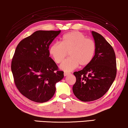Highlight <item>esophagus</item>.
Here are the masks:
<instances>
[{
	"instance_id": "34e87169",
	"label": "esophagus",
	"mask_w": 128,
	"mask_h": 128,
	"mask_svg": "<svg viewBox=\"0 0 128 128\" xmlns=\"http://www.w3.org/2000/svg\"><path fill=\"white\" fill-rule=\"evenodd\" d=\"M69 74H70L69 72H64V76H67L69 75Z\"/></svg>"
}]
</instances>
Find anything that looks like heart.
Segmentation results:
<instances>
[{
  "mask_svg": "<svg viewBox=\"0 0 128 128\" xmlns=\"http://www.w3.org/2000/svg\"><path fill=\"white\" fill-rule=\"evenodd\" d=\"M96 44L93 40L86 38L82 33L72 31L64 35L60 43L51 45L49 52L56 64L61 63L69 53L70 58L60 64V68L71 72L78 65L84 67L89 64L96 52Z\"/></svg>",
  "mask_w": 128,
  "mask_h": 128,
  "instance_id": "1",
  "label": "heart"
}]
</instances>
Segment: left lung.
I'll use <instances>...</instances> for the list:
<instances>
[{
  "label": "left lung",
  "mask_w": 128,
  "mask_h": 128,
  "mask_svg": "<svg viewBox=\"0 0 128 128\" xmlns=\"http://www.w3.org/2000/svg\"><path fill=\"white\" fill-rule=\"evenodd\" d=\"M96 44L93 60L83 69L74 72L76 82L72 87L76 97L84 102L102 97L110 88L117 73L114 51L106 39L92 31Z\"/></svg>",
  "instance_id": "obj_1"
}]
</instances>
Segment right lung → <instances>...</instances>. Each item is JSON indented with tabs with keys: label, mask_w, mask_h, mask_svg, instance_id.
I'll return each mask as SVG.
<instances>
[{
	"label": "right lung",
	"mask_w": 128,
	"mask_h": 128,
	"mask_svg": "<svg viewBox=\"0 0 128 128\" xmlns=\"http://www.w3.org/2000/svg\"><path fill=\"white\" fill-rule=\"evenodd\" d=\"M60 31H36L21 40L11 62L14 82L20 93L36 102L48 101L54 95L56 84L64 78L51 58L49 46Z\"/></svg>",
	"instance_id": "add662e5"
}]
</instances>
